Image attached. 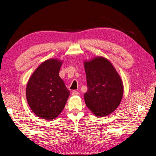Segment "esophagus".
Masks as SVG:
<instances>
[{"label":"esophagus","instance_id":"1","mask_svg":"<svg viewBox=\"0 0 156 156\" xmlns=\"http://www.w3.org/2000/svg\"><path fill=\"white\" fill-rule=\"evenodd\" d=\"M79 94V92L76 90H73L72 92V95L73 96H75V95H78Z\"/></svg>","mask_w":156,"mask_h":156}]
</instances>
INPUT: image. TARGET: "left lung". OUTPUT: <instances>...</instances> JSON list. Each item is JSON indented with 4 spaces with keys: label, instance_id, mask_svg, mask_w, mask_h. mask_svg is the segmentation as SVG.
Listing matches in <instances>:
<instances>
[{
    "label": "left lung",
    "instance_id": "1",
    "mask_svg": "<svg viewBox=\"0 0 156 156\" xmlns=\"http://www.w3.org/2000/svg\"><path fill=\"white\" fill-rule=\"evenodd\" d=\"M87 92L85 102L94 115L104 117L118 107L123 95V84L111 62L105 57H96L85 61Z\"/></svg>",
    "mask_w": 156,
    "mask_h": 156
}]
</instances>
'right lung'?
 I'll return each mask as SVG.
<instances>
[{
  "instance_id": "obj_1",
  "label": "right lung",
  "mask_w": 156,
  "mask_h": 156,
  "mask_svg": "<svg viewBox=\"0 0 156 156\" xmlns=\"http://www.w3.org/2000/svg\"><path fill=\"white\" fill-rule=\"evenodd\" d=\"M62 63L57 59L46 60L35 69L28 81V104L32 111L42 119L51 120L58 116L70 94L59 75Z\"/></svg>"
}]
</instances>
